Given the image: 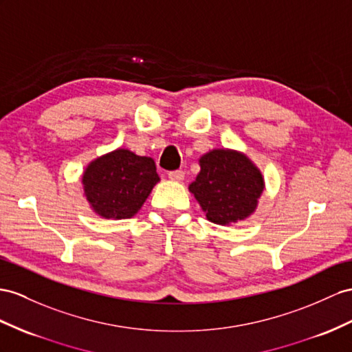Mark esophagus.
I'll list each match as a JSON object with an SVG mask.
<instances>
[{
  "instance_id": "34e87169",
  "label": "esophagus",
  "mask_w": 352,
  "mask_h": 352,
  "mask_svg": "<svg viewBox=\"0 0 352 352\" xmlns=\"http://www.w3.org/2000/svg\"><path fill=\"white\" fill-rule=\"evenodd\" d=\"M168 177H169V179H173V182H183L184 179V170H182V169H178V170H170V173L168 174Z\"/></svg>"
}]
</instances>
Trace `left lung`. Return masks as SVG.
I'll return each mask as SVG.
<instances>
[{"mask_svg": "<svg viewBox=\"0 0 352 352\" xmlns=\"http://www.w3.org/2000/svg\"><path fill=\"white\" fill-rule=\"evenodd\" d=\"M199 166L188 190L211 223L229 226L256 211L265 178L244 153L214 148L201 156Z\"/></svg>", "mask_w": 352, "mask_h": 352, "instance_id": "obj_1", "label": "left lung"}]
</instances>
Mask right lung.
Instances as JSON below:
<instances>
[{"instance_id":"obj_1","label":"right lung","mask_w":352,"mask_h":352,"mask_svg":"<svg viewBox=\"0 0 352 352\" xmlns=\"http://www.w3.org/2000/svg\"><path fill=\"white\" fill-rule=\"evenodd\" d=\"M159 182L155 160L128 148L94 159L82 177L90 208L107 220L133 217Z\"/></svg>"}]
</instances>
